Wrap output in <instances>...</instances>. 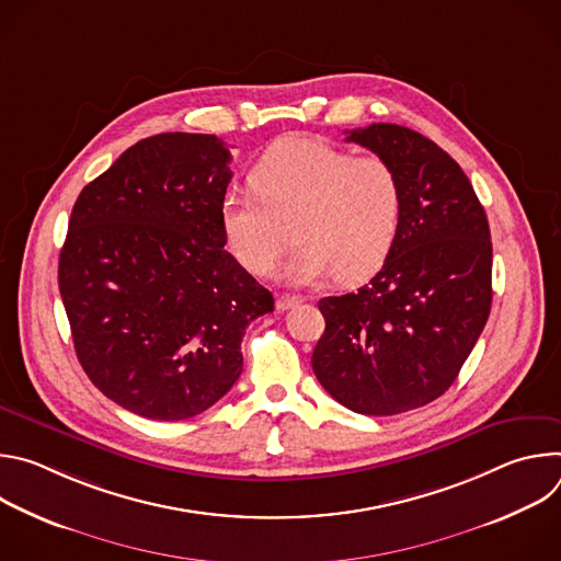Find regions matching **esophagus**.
Here are the masks:
<instances>
[{"label":"esophagus","instance_id":"obj_1","mask_svg":"<svg viewBox=\"0 0 561 561\" xmlns=\"http://www.w3.org/2000/svg\"><path fill=\"white\" fill-rule=\"evenodd\" d=\"M301 301H304V299H301L299 295H279L277 301H275V306H277V310H288V308L299 306Z\"/></svg>","mask_w":561,"mask_h":561}]
</instances>
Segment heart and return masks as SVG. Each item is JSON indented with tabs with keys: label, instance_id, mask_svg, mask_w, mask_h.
Returning <instances> with one entry per match:
<instances>
[{
	"label": "heart",
	"instance_id": "heart-1",
	"mask_svg": "<svg viewBox=\"0 0 561 561\" xmlns=\"http://www.w3.org/2000/svg\"><path fill=\"white\" fill-rule=\"evenodd\" d=\"M249 186L253 195H224L219 226L230 255L257 277L275 271L288 228L297 242L284 271L290 284L368 279L402 230L404 186L379 154L288 137L262 154Z\"/></svg>",
	"mask_w": 561,
	"mask_h": 561
}]
</instances>
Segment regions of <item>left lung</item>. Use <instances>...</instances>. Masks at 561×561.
<instances>
[{"instance_id": "1", "label": "left lung", "mask_w": 561, "mask_h": 561, "mask_svg": "<svg viewBox=\"0 0 561 561\" xmlns=\"http://www.w3.org/2000/svg\"><path fill=\"white\" fill-rule=\"evenodd\" d=\"M346 135L394 167L404 221L366 286L319 299L327 331L310 364L342 407L383 417L431 404L455 381L491 312L493 244L484 206L435 141L397 124Z\"/></svg>"}]
</instances>
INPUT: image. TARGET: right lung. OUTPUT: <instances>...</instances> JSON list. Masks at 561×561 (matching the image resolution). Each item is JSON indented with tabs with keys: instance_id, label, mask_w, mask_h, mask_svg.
<instances>
[{
	"instance_id": "right-lung-1",
	"label": "right lung",
	"mask_w": 561,
	"mask_h": 561,
	"mask_svg": "<svg viewBox=\"0 0 561 561\" xmlns=\"http://www.w3.org/2000/svg\"><path fill=\"white\" fill-rule=\"evenodd\" d=\"M230 152L215 135L146 137L79 193L59 293L89 379L122 409L188 420L242 375L273 295L224 249Z\"/></svg>"
}]
</instances>
